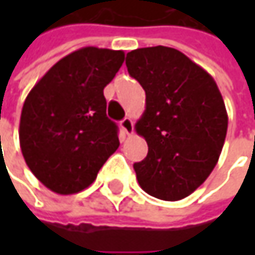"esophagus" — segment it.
Segmentation results:
<instances>
[{
    "instance_id": "34e87169",
    "label": "esophagus",
    "mask_w": 255,
    "mask_h": 255,
    "mask_svg": "<svg viewBox=\"0 0 255 255\" xmlns=\"http://www.w3.org/2000/svg\"><path fill=\"white\" fill-rule=\"evenodd\" d=\"M120 127L123 129V132L127 134V135L132 134V131H134V124H132V121H131L129 118H124V120L120 123Z\"/></svg>"
}]
</instances>
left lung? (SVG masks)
<instances>
[{"label": "left lung", "mask_w": 255, "mask_h": 255, "mask_svg": "<svg viewBox=\"0 0 255 255\" xmlns=\"http://www.w3.org/2000/svg\"><path fill=\"white\" fill-rule=\"evenodd\" d=\"M126 65L146 93L135 124L149 147L134 164L138 184L158 199H183L207 180L222 153L228 132L222 93L205 69L176 48H137Z\"/></svg>", "instance_id": "left-lung-1"}]
</instances>
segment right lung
I'll return each mask as SVG.
<instances>
[{
  "instance_id": "add662e5",
  "label": "right lung",
  "mask_w": 255,
  "mask_h": 255,
  "mask_svg": "<svg viewBox=\"0 0 255 255\" xmlns=\"http://www.w3.org/2000/svg\"><path fill=\"white\" fill-rule=\"evenodd\" d=\"M124 59L121 50L79 48L29 91L20 115V149L29 170L50 190H84L118 149V127L106 117L103 88Z\"/></svg>"
}]
</instances>
